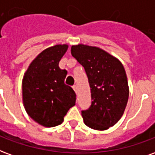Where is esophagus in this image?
<instances>
[{
  "mask_svg": "<svg viewBox=\"0 0 155 155\" xmlns=\"http://www.w3.org/2000/svg\"><path fill=\"white\" fill-rule=\"evenodd\" d=\"M73 90H74V91H75V92H78V87H77V86L76 85H73Z\"/></svg>",
  "mask_w": 155,
  "mask_h": 155,
  "instance_id": "34e87169",
  "label": "esophagus"
}]
</instances>
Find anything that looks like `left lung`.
I'll return each instance as SVG.
<instances>
[{
	"mask_svg": "<svg viewBox=\"0 0 155 155\" xmlns=\"http://www.w3.org/2000/svg\"><path fill=\"white\" fill-rule=\"evenodd\" d=\"M71 54L84 68L91 88V106L82 110L84 123L94 130H107L118 122L128 101L125 68L117 58L97 47L73 45Z\"/></svg>",
	"mask_w": 155,
	"mask_h": 155,
	"instance_id": "obj_1",
	"label": "left lung"
}]
</instances>
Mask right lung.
Here are the masks:
<instances>
[{
  "mask_svg": "<svg viewBox=\"0 0 155 155\" xmlns=\"http://www.w3.org/2000/svg\"><path fill=\"white\" fill-rule=\"evenodd\" d=\"M68 46L46 48L30 64L22 82L23 101L28 115L46 127L60 125L76 102V93L64 83L68 72L58 64Z\"/></svg>",
  "mask_w": 155,
  "mask_h": 155,
  "instance_id": "add662e5",
  "label": "right lung"
}]
</instances>
